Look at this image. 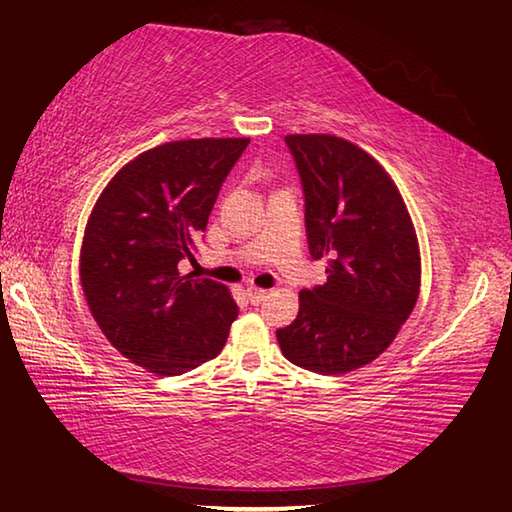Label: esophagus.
<instances>
[{
    "mask_svg": "<svg viewBox=\"0 0 512 512\" xmlns=\"http://www.w3.org/2000/svg\"><path fill=\"white\" fill-rule=\"evenodd\" d=\"M245 294H247V298H249V302H252V305H258V302L265 300L267 291L265 289H258V287H247Z\"/></svg>",
    "mask_w": 512,
    "mask_h": 512,
    "instance_id": "obj_1",
    "label": "esophagus"
}]
</instances>
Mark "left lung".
<instances>
[{"instance_id":"obj_1","label":"left lung","mask_w":512,"mask_h":512,"mask_svg":"<svg viewBox=\"0 0 512 512\" xmlns=\"http://www.w3.org/2000/svg\"><path fill=\"white\" fill-rule=\"evenodd\" d=\"M305 194L309 254L327 283L300 291L276 338L302 369L336 375L375 360L420 294V247L406 205L382 165L333 134H287Z\"/></svg>"}]
</instances>
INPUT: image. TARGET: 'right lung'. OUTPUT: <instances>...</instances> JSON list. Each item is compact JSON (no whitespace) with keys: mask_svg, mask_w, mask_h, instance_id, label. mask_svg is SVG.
Returning a JSON list of instances; mask_svg holds the SVG:
<instances>
[{"mask_svg":"<svg viewBox=\"0 0 512 512\" xmlns=\"http://www.w3.org/2000/svg\"><path fill=\"white\" fill-rule=\"evenodd\" d=\"M249 139L170 141L112 176L81 245V287L103 336L156 375L216 358L238 316L229 289L181 276Z\"/></svg>","mask_w":512,"mask_h":512,"instance_id":"obj_1","label":"right lung"}]
</instances>
